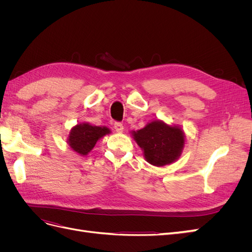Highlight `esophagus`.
<instances>
[{
    "mask_svg": "<svg viewBox=\"0 0 252 252\" xmlns=\"http://www.w3.org/2000/svg\"><path fill=\"white\" fill-rule=\"evenodd\" d=\"M114 129H116L117 132H123L124 130V126L120 122H117V123H114Z\"/></svg>",
    "mask_w": 252,
    "mask_h": 252,
    "instance_id": "34e87169",
    "label": "esophagus"
}]
</instances>
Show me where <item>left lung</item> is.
<instances>
[{"label": "left lung", "instance_id": "1", "mask_svg": "<svg viewBox=\"0 0 252 252\" xmlns=\"http://www.w3.org/2000/svg\"><path fill=\"white\" fill-rule=\"evenodd\" d=\"M133 139L144 151L146 161L154 166H165L177 161L185 144V135L178 126L154 121L138 131Z\"/></svg>", "mask_w": 252, "mask_h": 252}]
</instances>
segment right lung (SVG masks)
Wrapping results in <instances>:
<instances>
[{
	"mask_svg": "<svg viewBox=\"0 0 252 252\" xmlns=\"http://www.w3.org/2000/svg\"><path fill=\"white\" fill-rule=\"evenodd\" d=\"M109 132L107 127L93 126L88 123L78 124L71 129L68 144L79 155L86 156L94 147L96 142Z\"/></svg>",
	"mask_w": 252,
	"mask_h": 252,
	"instance_id": "add662e5",
	"label": "right lung"
}]
</instances>
